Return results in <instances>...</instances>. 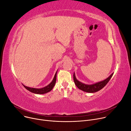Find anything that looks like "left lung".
Wrapping results in <instances>:
<instances>
[{
    "label": "left lung",
    "mask_w": 131,
    "mask_h": 131,
    "mask_svg": "<svg viewBox=\"0 0 131 131\" xmlns=\"http://www.w3.org/2000/svg\"><path fill=\"white\" fill-rule=\"evenodd\" d=\"M113 74V73L111 74L107 78L103 80V81L96 82L92 84H86L82 83L81 82H80L77 79L74 73L73 74V80L76 86L79 89L82 90V91H83L84 92H88V93H94V92H97L101 89L103 88L106 85V84L108 83V82L110 81V80L112 77Z\"/></svg>",
    "instance_id": "8db88e82"
}]
</instances>
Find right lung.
<instances>
[{
	"instance_id": "add662e5",
	"label": "right lung",
	"mask_w": 131,
	"mask_h": 131,
	"mask_svg": "<svg viewBox=\"0 0 131 131\" xmlns=\"http://www.w3.org/2000/svg\"><path fill=\"white\" fill-rule=\"evenodd\" d=\"M57 71L54 75V77L52 80V81L51 82L50 84H49L48 85L46 86H45L42 88H40V89H38V88H30L27 86H25L23 84L24 86L30 92H32L35 94H42L45 93H47L50 91H51L53 87L55 85L56 82V78H57Z\"/></svg>"
}]
</instances>
